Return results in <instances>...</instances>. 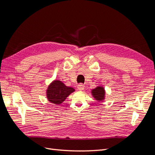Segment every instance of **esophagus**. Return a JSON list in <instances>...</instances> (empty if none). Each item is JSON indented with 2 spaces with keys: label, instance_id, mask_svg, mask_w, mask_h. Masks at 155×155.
I'll return each mask as SVG.
<instances>
[{
  "label": "esophagus",
  "instance_id": "esophagus-1",
  "mask_svg": "<svg viewBox=\"0 0 155 155\" xmlns=\"http://www.w3.org/2000/svg\"><path fill=\"white\" fill-rule=\"evenodd\" d=\"M84 87H85V86H84V85L82 84L78 85V87H77V88H78V89L79 91H82V90H84Z\"/></svg>",
  "mask_w": 155,
  "mask_h": 155
}]
</instances>
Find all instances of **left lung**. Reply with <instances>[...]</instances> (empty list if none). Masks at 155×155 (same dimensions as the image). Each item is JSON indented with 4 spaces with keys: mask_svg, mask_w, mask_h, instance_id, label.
Instances as JSON below:
<instances>
[{
    "mask_svg": "<svg viewBox=\"0 0 155 155\" xmlns=\"http://www.w3.org/2000/svg\"><path fill=\"white\" fill-rule=\"evenodd\" d=\"M91 95L98 102H103L106 98V91L103 86H99L91 90Z\"/></svg>",
    "mask_w": 155,
    "mask_h": 155,
    "instance_id": "left-lung-1",
    "label": "left lung"
}]
</instances>
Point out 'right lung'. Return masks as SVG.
Masks as SVG:
<instances>
[{"instance_id":"1","label":"right lung","mask_w":155,"mask_h":155,"mask_svg":"<svg viewBox=\"0 0 155 155\" xmlns=\"http://www.w3.org/2000/svg\"><path fill=\"white\" fill-rule=\"evenodd\" d=\"M74 91V88L66 86L62 81L54 80L47 88L46 98L49 102L60 105Z\"/></svg>"}]
</instances>
